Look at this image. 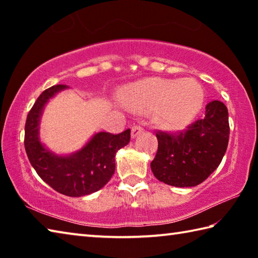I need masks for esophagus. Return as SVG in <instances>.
I'll return each mask as SVG.
<instances>
[{
    "label": "esophagus",
    "mask_w": 258,
    "mask_h": 258,
    "mask_svg": "<svg viewBox=\"0 0 258 258\" xmlns=\"http://www.w3.org/2000/svg\"><path fill=\"white\" fill-rule=\"evenodd\" d=\"M143 131L145 130H143L142 126L134 125V126H132V130H131V135H132V138H135V137H138V135L141 134Z\"/></svg>",
    "instance_id": "obj_1"
}]
</instances>
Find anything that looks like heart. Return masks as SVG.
I'll return each instance as SVG.
<instances>
[{
  "instance_id": "heart-1",
  "label": "heart",
  "mask_w": 258,
  "mask_h": 258,
  "mask_svg": "<svg viewBox=\"0 0 258 258\" xmlns=\"http://www.w3.org/2000/svg\"><path fill=\"white\" fill-rule=\"evenodd\" d=\"M119 99L131 110H154L156 123L165 128L182 130L202 110L204 91L192 78L181 81L147 78L126 86Z\"/></svg>"
}]
</instances>
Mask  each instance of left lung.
<instances>
[{
	"mask_svg": "<svg viewBox=\"0 0 258 258\" xmlns=\"http://www.w3.org/2000/svg\"><path fill=\"white\" fill-rule=\"evenodd\" d=\"M228 108L221 101L206 106L205 117L177 132L156 131L158 150L151 171L159 181L173 186H195L221 164L229 143Z\"/></svg>",
	"mask_w": 258,
	"mask_h": 258,
	"instance_id": "left-lung-1",
	"label": "left lung"
}]
</instances>
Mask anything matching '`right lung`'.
Listing matches in <instances>:
<instances>
[{
  "mask_svg": "<svg viewBox=\"0 0 258 258\" xmlns=\"http://www.w3.org/2000/svg\"><path fill=\"white\" fill-rule=\"evenodd\" d=\"M59 84L46 89L30 109L25 125V149L30 164L52 189L69 197H82L101 189L115 172L117 150L128 145L131 130L119 134L100 132L76 154L59 157L47 151L38 140V123L43 107L59 91Z\"/></svg>",
  "mask_w": 258,
  "mask_h": 258,
  "instance_id": "right-lung-1",
  "label": "right lung"
}]
</instances>
